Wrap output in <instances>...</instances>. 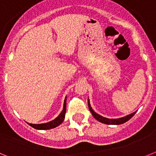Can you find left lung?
<instances>
[{
  "instance_id": "left-lung-1",
  "label": "left lung",
  "mask_w": 156,
  "mask_h": 156,
  "mask_svg": "<svg viewBox=\"0 0 156 156\" xmlns=\"http://www.w3.org/2000/svg\"><path fill=\"white\" fill-rule=\"evenodd\" d=\"M88 105H89V108H90V112L92 113V115L94 116V117L96 120H98V121H100L101 123H104V124H106V125H121L123 123L126 122L129 120H130L132 117L135 115L136 112L132 113L130 115H128V116H125V117H122V118H118V119H108L105 118V117H103V116H100L99 114L96 113V112H94V110L92 109L91 106H90V101H88Z\"/></svg>"
}]
</instances>
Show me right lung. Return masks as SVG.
<instances>
[{
    "mask_svg": "<svg viewBox=\"0 0 156 156\" xmlns=\"http://www.w3.org/2000/svg\"><path fill=\"white\" fill-rule=\"evenodd\" d=\"M66 98H65V101H64V105H63V109H62V112L60 113L59 116L55 118L54 120L51 121V122L46 123V124H40V125H35V124H29L27 123L30 126H31L32 128L36 129H41V130H46V129H53V128H55V127L58 126V125L62 123V121L64 120L65 118V114H66Z\"/></svg>",
    "mask_w": 156,
    "mask_h": 156,
    "instance_id": "right-lung-1",
    "label": "right lung"
}]
</instances>
